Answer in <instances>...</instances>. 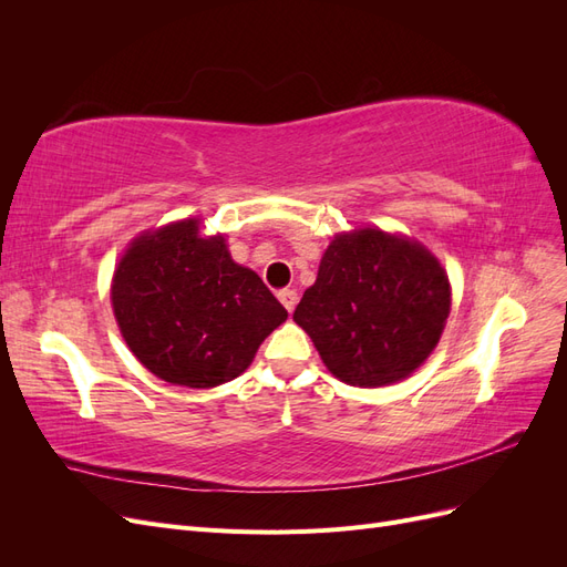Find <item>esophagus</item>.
Instances as JSON below:
<instances>
[{
    "label": "esophagus",
    "instance_id": "obj_1",
    "mask_svg": "<svg viewBox=\"0 0 567 567\" xmlns=\"http://www.w3.org/2000/svg\"><path fill=\"white\" fill-rule=\"evenodd\" d=\"M279 300L288 312H293L296 305H298V293H296V290H290V288H284V290H279Z\"/></svg>",
    "mask_w": 567,
    "mask_h": 567
}]
</instances>
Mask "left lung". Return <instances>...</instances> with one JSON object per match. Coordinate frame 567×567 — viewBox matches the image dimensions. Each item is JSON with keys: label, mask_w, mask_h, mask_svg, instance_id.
I'll list each match as a JSON object with an SVG mask.
<instances>
[{"label": "left lung", "mask_w": 567, "mask_h": 567, "mask_svg": "<svg viewBox=\"0 0 567 567\" xmlns=\"http://www.w3.org/2000/svg\"><path fill=\"white\" fill-rule=\"evenodd\" d=\"M450 307V279L435 255L406 236L367 227L333 238L293 319L336 379L379 388L431 357Z\"/></svg>", "instance_id": "left-lung-1"}]
</instances>
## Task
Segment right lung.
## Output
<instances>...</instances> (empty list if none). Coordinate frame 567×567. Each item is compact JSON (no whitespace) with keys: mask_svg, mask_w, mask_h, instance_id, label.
Wrapping results in <instances>:
<instances>
[{"mask_svg":"<svg viewBox=\"0 0 567 567\" xmlns=\"http://www.w3.org/2000/svg\"><path fill=\"white\" fill-rule=\"evenodd\" d=\"M127 348L173 385L215 388L241 375L288 312L262 279L236 265L225 236L182 219L134 238L111 286Z\"/></svg>","mask_w":567,"mask_h":567,"instance_id":"1","label":"right lung"}]
</instances>
